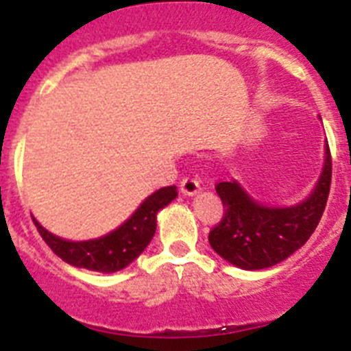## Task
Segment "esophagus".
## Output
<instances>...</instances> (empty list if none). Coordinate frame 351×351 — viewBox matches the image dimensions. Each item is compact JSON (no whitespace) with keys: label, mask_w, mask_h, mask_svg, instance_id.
Returning <instances> with one entry per match:
<instances>
[{"label":"esophagus","mask_w":351,"mask_h":351,"mask_svg":"<svg viewBox=\"0 0 351 351\" xmlns=\"http://www.w3.org/2000/svg\"><path fill=\"white\" fill-rule=\"evenodd\" d=\"M179 190H181V193L186 195V197H193V195H197L198 191H200V184H198L197 179L186 178L181 181Z\"/></svg>","instance_id":"obj_1"}]
</instances>
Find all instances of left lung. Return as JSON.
<instances>
[{"label": "left lung", "instance_id": "8db88e82", "mask_svg": "<svg viewBox=\"0 0 351 351\" xmlns=\"http://www.w3.org/2000/svg\"><path fill=\"white\" fill-rule=\"evenodd\" d=\"M324 167L308 197L293 206H265L239 181L218 182L225 216L209 234V244L221 258L244 271H260L283 262L308 243L327 204L332 161L325 142Z\"/></svg>", "mask_w": 351, "mask_h": 351}]
</instances>
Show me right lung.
I'll return each instance as SVG.
<instances>
[{"label":"right lung","instance_id":"1","mask_svg":"<svg viewBox=\"0 0 351 351\" xmlns=\"http://www.w3.org/2000/svg\"><path fill=\"white\" fill-rule=\"evenodd\" d=\"M178 197L176 186H167L149 195L137 210L123 225L101 237L89 241H68L43 228L33 218L43 241L49 244L56 255L73 267L112 274L128 267L133 260L142 255L156 232V216L163 207L169 206Z\"/></svg>","mask_w":351,"mask_h":351}]
</instances>
